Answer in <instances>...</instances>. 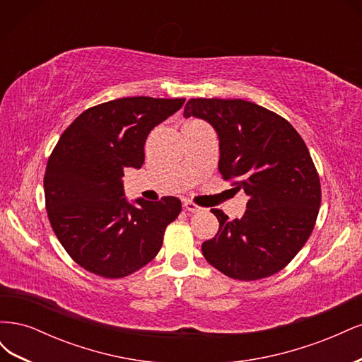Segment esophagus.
I'll use <instances>...</instances> for the list:
<instances>
[{
  "label": "esophagus",
  "mask_w": 362,
  "mask_h": 362,
  "mask_svg": "<svg viewBox=\"0 0 362 362\" xmlns=\"http://www.w3.org/2000/svg\"><path fill=\"white\" fill-rule=\"evenodd\" d=\"M184 208L190 213H198L202 210V206H199L198 204H194L193 201H184Z\"/></svg>",
  "instance_id": "1"
}]
</instances>
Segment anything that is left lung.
<instances>
[{"mask_svg":"<svg viewBox=\"0 0 362 362\" xmlns=\"http://www.w3.org/2000/svg\"><path fill=\"white\" fill-rule=\"evenodd\" d=\"M184 116L211 124L218 172L249 198L242 218L213 208L218 231L202 243L205 259L233 279L275 275L310 238L320 208V178L303 139L287 119L243 100L192 98Z\"/></svg>","mask_w":362,"mask_h":362,"instance_id":"left-lung-1","label":"left lung"}]
</instances>
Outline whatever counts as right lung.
<instances>
[{
  "label": "right lung",
  "instance_id": "1",
  "mask_svg": "<svg viewBox=\"0 0 362 362\" xmlns=\"http://www.w3.org/2000/svg\"><path fill=\"white\" fill-rule=\"evenodd\" d=\"M184 98H119L87 108L63 131L48 158L43 189L52 231L87 272L117 279L156 258L181 201L124 196L125 168L140 169L151 129L178 112Z\"/></svg>",
  "mask_w": 362,
  "mask_h": 362
}]
</instances>
